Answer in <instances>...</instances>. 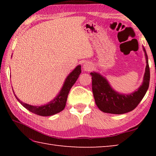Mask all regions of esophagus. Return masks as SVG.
Segmentation results:
<instances>
[{
    "label": "esophagus",
    "mask_w": 156,
    "mask_h": 156,
    "mask_svg": "<svg viewBox=\"0 0 156 156\" xmlns=\"http://www.w3.org/2000/svg\"><path fill=\"white\" fill-rule=\"evenodd\" d=\"M92 67H93V66H92L91 63L89 62H86L83 64V69L85 72H89V71H91Z\"/></svg>",
    "instance_id": "1"
}]
</instances>
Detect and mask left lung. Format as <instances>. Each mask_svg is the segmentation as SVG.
<instances>
[{
  "instance_id": "1",
  "label": "left lung",
  "mask_w": 156,
  "mask_h": 156,
  "mask_svg": "<svg viewBox=\"0 0 156 156\" xmlns=\"http://www.w3.org/2000/svg\"><path fill=\"white\" fill-rule=\"evenodd\" d=\"M142 48L147 65L142 83L133 93L120 94L115 91L107 78L100 73L95 72L90 73L95 102L100 111L113 114H123L133 110L143 98L149 88L150 69L146 50L144 47Z\"/></svg>"
}]
</instances>
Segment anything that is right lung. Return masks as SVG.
Instances as JSON below:
<instances>
[{
  "instance_id": "add662e5",
  "label": "right lung",
  "mask_w": 156,
  "mask_h": 156,
  "mask_svg": "<svg viewBox=\"0 0 156 156\" xmlns=\"http://www.w3.org/2000/svg\"><path fill=\"white\" fill-rule=\"evenodd\" d=\"M80 73L81 66L78 65L77 67H76L67 76V78H66L64 82V84H63V85L62 87V89H60L59 93L56 95V96L55 97L54 99L51 100V101L48 102V103H47L46 105H41V106H34V105H30L20 101L15 94L14 96L16 97V98L18 100V101L19 102L23 107L30 111V112L35 113L36 115L41 116H50L56 114V113L62 112V111L65 109L69 92L71 88L72 87V86L76 83V81L77 80L80 74Z\"/></svg>"
}]
</instances>
